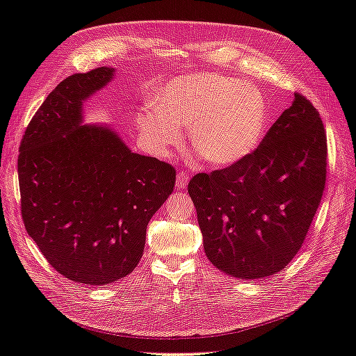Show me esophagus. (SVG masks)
Masks as SVG:
<instances>
[{"label":"esophagus","mask_w":356,"mask_h":356,"mask_svg":"<svg viewBox=\"0 0 356 356\" xmlns=\"http://www.w3.org/2000/svg\"><path fill=\"white\" fill-rule=\"evenodd\" d=\"M188 184V175L187 174H178L177 175V188H186Z\"/></svg>","instance_id":"esophagus-1"}]
</instances>
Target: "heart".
Returning <instances> with one entry per match:
<instances>
[{
	"instance_id": "b5f03b06",
	"label": "heart",
	"mask_w": 356,
	"mask_h": 356,
	"mask_svg": "<svg viewBox=\"0 0 356 356\" xmlns=\"http://www.w3.org/2000/svg\"><path fill=\"white\" fill-rule=\"evenodd\" d=\"M268 120V104L257 86L217 72H199L160 88L138 114L143 143L163 154L187 126L191 147L209 165L227 168L250 157Z\"/></svg>"
}]
</instances>
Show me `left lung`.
Wrapping results in <instances>:
<instances>
[{
	"label": "left lung",
	"instance_id": "8db88e82",
	"mask_svg": "<svg viewBox=\"0 0 356 356\" xmlns=\"http://www.w3.org/2000/svg\"><path fill=\"white\" fill-rule=\"evenodd\" d=\"M327 174L319 113L296 93L255 152L188 184L208 260L241 281L272 276L300 251Z\"/></svg>",
	"mask_w": 356,
	"mask_h": 356
}]
</instances>
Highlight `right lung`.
Instances as JSON below:
<instances>
[{
  "label": "right lung",
  "mask_w": 356,
  "mask_h": 356,
  "mask_svg": "<svg viewBox=\"0 0 356 356\" xmlns=\"http://www.w3.org/2000/svg\"><path fill=\"white\" fill-rule=\"evenodd\" d=\"M114 74L101 67L59 83L19 148L25 229L56 272L86 285L134 272L147 225L175 186L170 165L134 153L111 126L84 124V102Z\"/></svg>",
  "instance_id": "1"
}]
</instances>
